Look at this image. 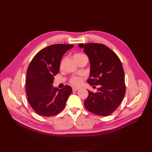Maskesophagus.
Segmentation results:
<instances>
[{
    "label": "esophagus",
    "mask_w": 152,
    "mask_h": 152,
    "mask_svg": "<svg viewBox=\"0 0 152 152\" xmlns=\"http://www.w3.org/2000/svg\"><path fill=\"white\" fill-rule=\"evenodd\" d=\"M80 89V88H78V87H74L73 88H72L73 91H78V90H79Z\"/></svg>",
    "instance_id": "esophagus-1"
}]
</instances>
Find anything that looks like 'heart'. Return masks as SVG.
<instances>
[{"label":"heart","mask_w":152,"mask_h":152,"mask_svg":"<svg viewBox=\"0 0 152 152\" xmlns=\"http://www.w3.org/2000/svg\"><path fill=\"white\" fill-rule=\"evenodd\" d=\"M83 54H80V53H78V54H75L74 56V59L78 58V57H80L82 56H83ZM62 64V62H61V66ZM82 82V78L81 77H72L71 79H70V83L74 85H80Z\"/></svg>","instance_id":"b5f03b06"}]
</instances>
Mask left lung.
<instances>
[{
    "instance_id": "left-lung-1",
    "label": "left lung",
    "mask_w": 152,
    "mask_h": 152,
    "mask_svg": "<svg viewBox=\"0 0 152 152\" xmlns=\"http://www.w3.org/2000/svg\"><path fill=\"white\" fill-rule=\"evenodd\" d=\"M87 55L90 64V85H99L97 92L88 90L84 105L88 111L102 116L113 113L126 93L124 72L118 57L109 48L98 43L78 45Z\"/></svg>"
}]
</instances>
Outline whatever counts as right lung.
<instances>
[{
	"instance_id": "obj_1",
	"label": "right lung",
	"mask_w": 152,
	"mask_h": 152,
	"mask_svg": "<svg viewBox=\"0 0 152 152\" xmlns=\"http://www.w3.org/2000/svg\"><path fill=\"white\" fill-rule=\"evenodd\" d=\"M73 45L57 44L41 50L34 56L26 72V93L33 110L42 116L61 113L72 91L71 86L54 87V77L59 73L61 61Z\"/></svg>"
}]
</instances>
